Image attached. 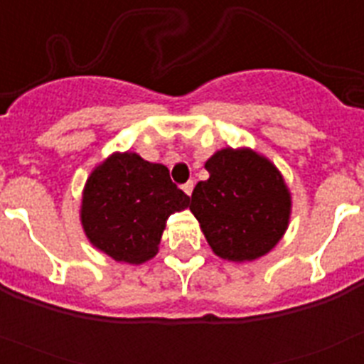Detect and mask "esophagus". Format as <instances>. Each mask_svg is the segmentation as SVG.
Returning a JSON list of instances; mask_svg holds the SVG:
<instances>
[{"instance_id":"1","label":"esophagus","mask_w":364,"mask_h":364,"mask_svg":"<svg viewBox=\"0 0 364 364\" xmlns=\"http://www.w3.org/2000/svg\"><path fill=\"white\" fill-rule=\"evenodd\" d=\"M182 189H184L186 195H189V197H191V193H193V182H191V180H189V182H186V184L182 186Z\"/></svg>"}]
</instances>
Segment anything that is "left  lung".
Listing matches in <instances>:
<instances>
[{
	"mask_svg": "<svg viewBox=\"0 0 364 364\" xmlns=\"http://www.w3.org/2000/svg\"><path fill=\"white\" fill-rule=\"evenodd\" d=\"M204 167L210 178L195 186L189 210L215 255L244 262L272 252L291 213L281 171L250 147L217 151Z\"/></svg>",
	"mask_w": 364,
	"mask_h": 364,
	"instance_id": "obj_1",
	"label": "left lung"
}]
</instances>
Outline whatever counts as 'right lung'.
Instances as JSON below:
<instances>
[{"label":"right lung","instance_id":"right-lung-1","mask_svg":"<svg viewBox=\"0 0 364 364\" xmlns=\"http://www.w3.org/2000/svg\"><path fill=\"white\" fill-rule=\"evenodd\" d=\"M189 197L169 169L136 153H112L95 167L83 188L80 218L96 250L127 264L159 253L167 217L186 210Z\"/></svg>","mask_w":364,"mask_h":364}]
</instances>
